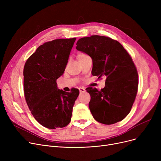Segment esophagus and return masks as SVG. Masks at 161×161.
<instances>
[{"label": "esophagus", "instance_id": "1", "mask_svg": "<svg viewBox=\"0 0 161 161\" xmlns=\"http://www.w3.org/2000/svg\"><path fill=\"white\" fill-rule=\"evenodd\" d=\"M79 90H80V92H86V89L83 88V87H80V88H79Z\"/></svg>", "mask_w": 161, "mask_h": 161}]
</instances>
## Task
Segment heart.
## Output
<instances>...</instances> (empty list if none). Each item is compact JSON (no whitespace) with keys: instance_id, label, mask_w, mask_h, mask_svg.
I'll return each instance as SVG.
<instances>
[{"instance_id":"b5f03b06","label":"heart","mask_w":161,"mask_h":161,"mask_svg":"<svg viewBox=\"0 0 161 161\" xmlns=\"http://www.w3.org/2000/svg\"><path fill=\"white\" fill-rule=\"evenodd\" d=\"M86 55H87L84 54V53H79V54L77 55V58H78V59H79V58H81V57H83L86 56Z\"/></svg>"}]
</instances>
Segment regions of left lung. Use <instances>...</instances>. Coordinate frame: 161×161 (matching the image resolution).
Returning <instances> with one entry per match:
<instances>
[{"label": "left lung", "instance_id": "obj_1", "mask_svg": "<svg viewBox=\"0 0 161 161\" xmlns=\"http://www.w3.org/2000/svg\"><path fill=\"white\" fill-rule=\"evenodd\" d=\"M76 49L92 60V74L106 76L100 90L89 87L90 111L98 122L112 125L122 121L131 110L138 87V74L132 57L117 40L92 35L81 38Z\"/></svg>", "mask_w": 161, "mask_h": 161}]
</instances>
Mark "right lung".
I'll return each mask as SVG.
<instances>
[{"label":"right lung","instance_id":"obj_1","mask_svg":"<svg viewBox=\"0 0 161 161\" xmlns=\"http://www.w3.org/2000/svg\"><path fill=\"white\" fill-rule=\"evenodd\" d=\"M75 38L45 42L27 60L23 69L25 98L35 119L49 129L63 128L71 121L80 91L58 89L57 80L64 72Z\"/></svg>","mask_w":161,"mask_h":161}]
</instances>
